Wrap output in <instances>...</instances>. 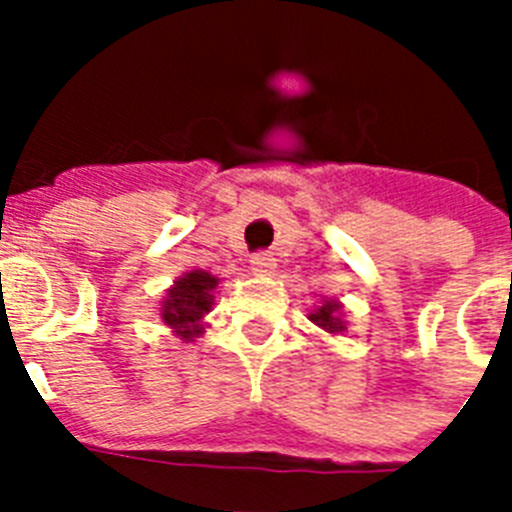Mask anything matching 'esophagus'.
<instances>
[{"mask_svg": "<svg viewBox=\"0 0 512 512\" xmlns=\"http://www.w3.org/2000/svg\"><path fill=\"white\" fill-rule=\"evenodd\" d=\"M251 269L253 274H271L277 269V259L271 253H256V256H251Z\"/></svg>", "mask_w": 512, "mask_h": 512, "instance_id": "34e87169", "label": "esophagus"}]
</instances>
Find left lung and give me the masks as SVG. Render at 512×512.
<instances>
[{
  "mask_svg": "<svg viewBox=\"0 0 512 512\" xmlns=\"http://www.w3.org/2000/svg\"><path fill=\"white\" fill-rule=\"evenodd\" d=\"M338 310H341V305H338V302H333V300L323 302L318 310L312 312L310 320L318 325V328H323L325 333H341L346 325H343V320L338 318Z\"/></svg>",
  "mask_w": 512,
  "mask_h": 512,
  "instance_id": "1",
  "label": "left lung"
}]
</instances>
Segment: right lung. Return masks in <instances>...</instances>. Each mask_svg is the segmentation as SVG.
I'll return each instance as SVG.
<instances>
[{"mask_svg": "<svg viewBox=\"0 0 512 512\" xmlns=\"http://www.w3.org/2000/svg\"><path fill=\"white\" fill-rule=\"evenodd\" d=\"M217 287V279L207 271H189L184 274L166 295L164 307H161V318L174 330L176 336L184 341L197 338L202 333L200 320L205 318L212 307V289Z\"/></svg>", "mask_w": 512, "mask_h": 512, "instance_id": "add662e5", "label": "right lung"}]
</instances>
